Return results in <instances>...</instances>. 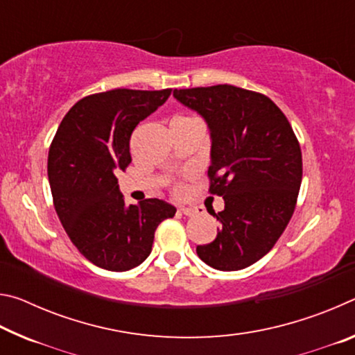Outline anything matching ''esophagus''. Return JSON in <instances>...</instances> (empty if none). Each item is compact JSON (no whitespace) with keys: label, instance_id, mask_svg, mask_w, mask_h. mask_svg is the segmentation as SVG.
<instances>
[{"label":"esophagus","instance_id":"esophagus-1","mask_svg":"<svg viewBox=\"0 0 355 355\" xmlns=\"http://www.w3.org/2000/svg\"><path fill=\"white\" fill-rule=\"evenodd\" d=\"M180 213H183L184 216H194L197 213L196 208H188V207H182L180 208Z\"/></svg>","mask_w":355,"mask_h":355}]
</instances>
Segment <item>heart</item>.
Segmentation results:
<instances>
[{
	"label": "heart",
	"mask_w": 355,
	"mask_h": 355,
	"mask_svg": "<svg viewBox=\"0 0 355 355\" xmlns=\"http://www.w3.org/2000/svg\"><path fill=\"white\" fill-rule=\"evenodd\" d=\"M173 120H199V119H196V117H188V116H180V117H177V119H173ZM175 191H177V192H180V191H182V188H180V186H177Z\"/></svg>",
	"instance_id": "b5f03b06"
}]
</instances>
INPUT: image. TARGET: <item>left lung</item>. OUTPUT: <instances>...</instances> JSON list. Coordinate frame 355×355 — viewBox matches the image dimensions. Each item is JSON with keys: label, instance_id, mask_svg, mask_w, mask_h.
I'll return each mask as SVG.
<instances>
[{"label": "left lung", "instance_id": "obj_1", "mask_svg": "<svg viewBox=\"0 0 355 355\" xmlns=\"http://www.w3.org/2000/svg\"><path fill=\"white\" fill-rule=\"evenodd\" d=\"M180 103L207 120L211 133L209 192L225 208L219 230L197 255L219 271H239L274 248L296 208L302 153L285 114L260 92L230 84L175 89Z\"/></svg>", "mask_w": 355, "mask_h": 355}]
</instances>
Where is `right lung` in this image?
Listing matches in <instances>:
<instances>
[{
  "label": "right lung",
  "instance_id": "add662e5",
  "mask_svg": "<svg viewBox=\"0 0 355 355\" xmlns=\"http://www.w3.org/2000/svg\"><path fill=\"white\" fill-rule=\"evenodd\" d=\"M172 89H112L81 98L65 114L48 152L59 220L80 254L106 271H128L152 252L155 230L175 207L159 199L125 205L117 173L131 163L130 137Z\"/></svg>",
  "mask_w": 355,
  "mask_h": 355
}]
</instances>
